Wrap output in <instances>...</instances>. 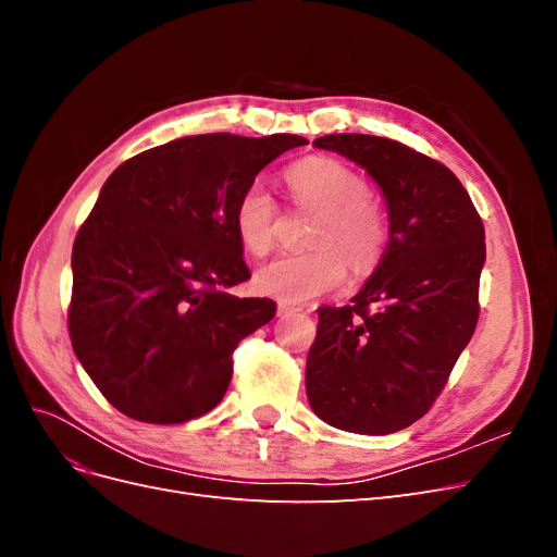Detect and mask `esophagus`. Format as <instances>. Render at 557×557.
<instances>
[{
    "instance_id": "obj_1",
    "label": "esophagus",
    "mask_w": 557,
    "mask_h": 557,
    "mask_svg": "<svg viewBox=\"0 0 557 557\" xmlns=\"http://www.w3.org/2000/svg\"><path fill=\"white\" fill-rule=\"evenodd\" d=\"M295 311H299V307H293L288 301H278V315H290Z\"/></svg>"
}]
</instances>
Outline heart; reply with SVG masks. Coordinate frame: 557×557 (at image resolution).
<instances>
[{
  "mask_svg": "<svg viewBox=\"0 0 557 557\" xmlns=\"http://www.w3.org/2000/svg\"><path fill=\"white\" fill-rule=\"evenodd\" d=\"M285 183L301 209L318 211L311 246L299 256H281L258 269L256 288L281 301H307L339 288L346 260L356 274L381 262L391 242L385 207L367 195V181L334 158H307L285 172ZM278 209L262 185H250L234 209V230L250 256H267L276 242Z\"/></svg>",
  "mask_w": 557,
  "mask_h": 557,
  "instance_id": "1",
  "label": "heart"
}]
</instances>
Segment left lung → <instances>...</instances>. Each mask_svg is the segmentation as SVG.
<instances>
[{
    "label": "left lung",
    "mask_w": 557,
    "mask_h": 557,
    "mask_svg": "<svg viewBox=\"0 0 557 557\" xmlns=\"http://www.w3.org/2000/svg\"><path fill=\"white\" fill-rule=\"evenodd\" d=\"M313 146L376 181L391 242L350 305L318 309L309 404L332 428L393 434L430 411L476 330L483 223L458 176L409 146L372 134Z\"/></svg>",
    "instance_id": "1"
}]
</instances>
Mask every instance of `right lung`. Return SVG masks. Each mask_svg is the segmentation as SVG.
Here are the masks:
<instances>
[{"instance_id": "add662e5", "label": "right lung", "mask_w": 557, "mask_h": 557, "mask_svg": "<svg viewBox=\"0 0 557 557\" xmlns=\"http://www.w3.org/2000/svg\"><path fill=\"white\" fill-rule=\"evenodd\" d=\"M305 144L197 134L107 178L74 242L70 336L117 411L172 425L223 399L234 348L276 313L272 299L230 293L250 278L234 209L262 166Z\"/></svg>"}]
</instances>
